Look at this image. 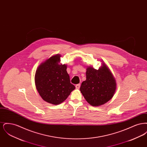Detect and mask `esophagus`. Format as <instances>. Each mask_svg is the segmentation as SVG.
Masks as SVG:
<instances>
[{"label":"esophagus","mask_w":147,"mask_h":147,"mask_svg":"<svg viewBox=\"0 0 147 147\" xmlns=\"http://www.w3.org/2000/svg\"><path fill=\"white\" fill-rule=\"evenodd\" d=\"M80 84H77L76 85V89H79L80 88Z\"/></svg>","instance_id":"34e87169"}]
</instances>
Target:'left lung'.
Returning a JSON list of instances; mask_svg holds the SVG:
<instances>
[{
    "mask_svg": "<svg viewBox=\"0 0 147 147\" xmlns=\"http://www.w3.org/2000/svg\"><path fill=\"white\" fill-rule=\"evenodd\" d=\"M86 80L82 82L80 90L86 101L93 106L104 105L112 98L116 89V82L112 73L102 62L96 70L86 68Z\"/></svg>",
    "mask_w": 147,
    "mask_h": 147,
    "instance_id": "1",
    "label": "left lung"
}]
</instances>
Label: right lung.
I'll return each instance as SVG.
<instances>
[{"label":"right lung","mask_w":147,"mask_h":147,"mask_svg":"<svg viewBox=\"0 0 147 147\" xmlns=\"http://www.w3.org/2000/svg\"><path fill=\"white\" fill-rule=\"evenodd\" d=\"M61 55L51 57L40 64L35 73V85L42 99L53 105L65 101L76 88L70 83L67 65L59 64Z\"/></svg>","instance_id":"obj_1"}]
</instances>
